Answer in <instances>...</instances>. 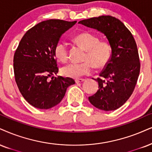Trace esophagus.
Listing matches in <instances>:
<instances>
[{"label": "esophagus", "mask_w": 152, "mask_h": 152, "mask_svg": "<svg viewBox=\"0 0 152 152\" xmlns=\"http://www.w3.org/2000/svg\"><path fill=\"white\" fill-rule=\"evenodd\" d=\"M85 81V79H76L75 82L76 83H80V82H82Z\"/></svg>", "instance_id": "esophagus-1"}]
</instances>
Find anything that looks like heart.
<instances>
[{
    "label": "heart",
    "instance_id": "b5f03b06",
    "mask_svg": "<svg viewBox=\"0 0 152 152\" xmlns=\"http://www.w3.org/2000/svg\"><path fill=\"white\" fill-rule=\"evenodd\" d=\"M75 39L87 50L82 63L71 62L62 67L61 72L64 76L72 78L90 74L94 66L103 68L108 64L112 56V48L108 41H99L96 35L90 32H82L77 34ZM54 55L59 61L65 63L68 60V46L65 41H60L54 47Z\"/></svg>",
    "mask_w": 152,
    "mask_h": 152
}]
</instances>
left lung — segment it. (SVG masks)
<instances>
[{
  "mask_svg": "<svg viewBox=\"0 0 152 152\" xmlns=\"http://www.w3.org/2000/svg\"><path fill=\"white\" fill-rule=\"evenodd\" d=\"M79 23L104 34L112 48L110 62L99 74L100 77L94 79L98 82L99 89L89 101L100 110L117 109L132 95L140 75L139 53L134 37L121 20L110 15Z\"/></svg>",
  "mask_w": 152,
  "mask_h": 152,
  "instance_id": "obj_1",
  "label": "left lung"
}]
</instances>
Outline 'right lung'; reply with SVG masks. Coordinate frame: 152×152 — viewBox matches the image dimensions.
<instances>
[{
  "label": "right lung",
  "instance_id": "add662e5",
  "mask_svg": "<svg viewBox=\"0 0 152 152\" xmlns=\"http://www.w3.org/2000/svg\"><path fill=\"white\" fill-rule=\"evenodd\" d=\"M76 22L43 21L29 29L19 43L13 59L15 79L22 96L35 108L48 109L56 106L67 88L75 83L70 77L53 75L58 72L54 47Z\"/></svg>",
  "mask_w": 152,
  "mask_h": 152
}]
</instances>
